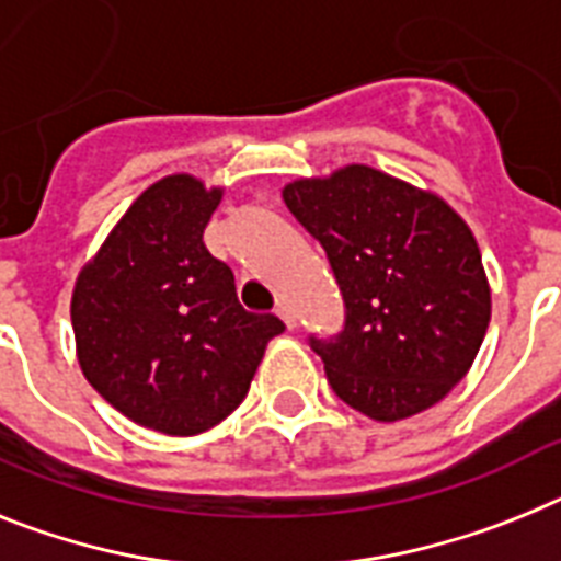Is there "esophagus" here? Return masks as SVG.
Instances as JSON below:
<instances>
[{
    "label": "esophagus",
    "mask_w": 561,
    "mask_h": 561,
    "mask_svg": "<svg viewBox=\"0 0 561 561\" xmlns=\"http://www.w3.org/2000/svg\"><path fill=\"white\" fill-rule=\"evenodd\" d=\"M276 313L282 316V321H285L287 328H290V330L296 328V310L290 308V305H287V301H279V305H276Z\"/></svg>",
    "instance_id": "esophagus-1"
}]
</instances>
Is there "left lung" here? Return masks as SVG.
<instances>
[{"label": "left lung", "instance_id": "8db88e82", "mask_svg": "<svg viewBox=\"0 0 561 561\" xmlns=\"http://www.w3.org/2000/svg\"><path fill=\"white\" fill-rule=\"evenodd\" d=\"M285 206L328 253L344 330L310 335L335 396L381 423L449 396L474 364L491 287L474 233L443 197L373 165L282 188Z\"/></svg>", "mask_w": 561, "mask_h": 561}]
</instances>
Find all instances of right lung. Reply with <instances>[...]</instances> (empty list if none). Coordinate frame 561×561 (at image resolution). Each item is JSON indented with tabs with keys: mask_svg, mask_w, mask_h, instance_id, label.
Listing matches in <instances>:
<instances>
[{
	"mask_svg": "<svg viewBox=\"0 0 561 561\" xmlns=\"http://www.w3.org/2000/svg\"><path fill=\"white\" fill-rule=\"evenodd\" d=\"M222 188L169 174L112 228L72 287L81 373L121 415L163 435H199L248 396L267 341L285 330L251 313L203 242Z\"/></svg>",
	"mask_w": 561,
	"mask_h": 561,
	"instance_id": "add662e5",
	"label": "right lung"
}]
</instances>
